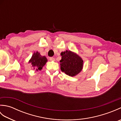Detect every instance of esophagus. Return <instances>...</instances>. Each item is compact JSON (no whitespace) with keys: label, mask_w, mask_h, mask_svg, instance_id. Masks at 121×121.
I'll use <instances>...</instances> for the list:
<instances>
[{"label":"esophagus","mask_w":121,"mask_h":121,"mask_svg":"<svg viewBox=\"0 0 121 121\" xmlns=\"http://www.w3.org/2000/svg\"><path fill=\"white\" fill-rule=\"evenodd\" d=\"M49 60H50V61H55V58H53V57H50L49 58Z\"/></svg>","instance_id":"obj_1"}]
</instances>
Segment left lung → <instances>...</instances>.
Here are the masks:
<instances>
[{"label": "left lung", "instance_id": "1", "mask_svg": "<svg viewBox=\"0 0 121 121\" xmlns=\"http://www.w3.org/2000/svg\"><path fill=\"white\" fill-rule=\"evenodd\" d=\"M62 59L60 61L61 70L69 76H74L82 71L83 61L76 53L70 50L61 52Z\"/></svg>", "mask_w": 121, "mask_h": 121}]
</instances>
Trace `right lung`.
<instances>
[{"label": "right lung", "instance_id": "add662e5", "mask_svg": "<svg viewBox=\"0 0 121 121\" xmlns=\"http://www.w3.org/2000/svg\"><path fill=\"white\" fill-rule=\"evenodd\" d=\"M47 59L45 56H42L37 51L36 53L33 54L32 58L29 61V63H32V66H34V69L36 70H41L43 66L47 62Z\"/></svg>", "mask_w": 121, "mask_h": 121}]
</instances>
